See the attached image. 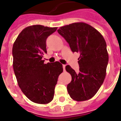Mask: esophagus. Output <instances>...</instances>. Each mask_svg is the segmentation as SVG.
<instances>
[{"mask_svg": "<svg viewBox=\"0 0 121 121\" xmlns=\"http://www.w3.org/2000/svg\"><path fill=\"white\" fill-rule=\"evenodd\" d=\"M65 66H66V65H63V70H65Z\"/></svg>", "mask_w": 121, "mask_h": 121, "instance_id": "esophagus-1", "label": "esophagus"}]
</instances>
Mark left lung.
I'll list each match as a JSON object with an SVG mask.
<instances>
[{
    "label": "left lung",
    "instance_id": "obj_1",
    "mask_svg": "<svg viewBox=\"0 0 121 121\" xmlns=\"http://www.w3.org/2000/svg\"><path fill=\"white\" fill-rule=\"evenodd\" d=\"M58 33L67 41L72 52L80 53L79 72L65 67L72 76L67 85L70 97L76 101L93 97L103 83L109 61L107 45L102 35L88 24L75 22L61 27Z\"/></svg>",
    "mask_w": 121,
    "mask_h": 121
}]
</instances>
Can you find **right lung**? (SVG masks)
<instances>
[{
	"label": "right lung",
	"mask_w": 121,
	"mask_h": 121,
	"mask_svg": "<svg viewBox=\"0 0 121 121\" xmlns=\"http://www.w3.org/2000/svg\"><path fill=\"white\" fill-rule=\"evenodd\" d=\"M57 27L33 25L26 27L16 38L12 47L13 68L23 94L33 102L49 103L53 99L55 85L63 72L59 61L44 63L46 39Z\"/></svg>",
	"instance_id": "obj_1"
}]
</instances>
